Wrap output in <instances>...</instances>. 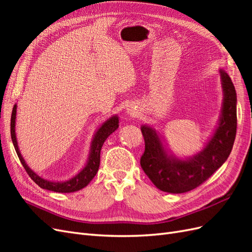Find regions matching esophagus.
I'll return each mask as SVG.
<instances>
[{
	"label": "esophagus",
	"instance_id": "esophagus-1",
	"mask_svg": "<svg viewBox=\"0 0 252 252\" xmlns=\"http://www.w3.org/2000/svg\"><path fill=\"white\" fill-rule=\"evenodd\" d=\"M126 113L129 114V116H132V117H135L136 113H138V111H136V109L133 107V106H129V107L127 108L126 110Z\"/></svg>",
	"mask_w": 252,
	"mask_h": 252
}]
</instances>
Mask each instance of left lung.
Here are the masks:
<instances>
[{
	"label": "left lung",
	"mask_w": 252,
	"mask_h": 252,
	"mask_svg": "<svg viewBox=\"0 0 252 252\" xmlns=\"http://www.w3.org/2000/svg\"><path fill=\"white\" fill-rule=\"evenodd\" d=\"M223 102L218 124L204 147L190 157H178L157 129L144 124L145 151L141 166L155 186L168 193L190 191L216 172L229 157L236 134V93L224 69L219 70Z\"/></svg>",
	"instance_id": "8db88e82"
}]
</instances>
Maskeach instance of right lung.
Returning <instances> with one entry per match:
<instances>
[{"label":"right lung","instance_id":"right-lung-1","mask_svg":"<svg viewBox=\"0 0 252 252\" xmlns=\"http://www.w3.org/2000/svg\"><path fill=\"white\" fill-rule=\"evenodd\" d=\"M17 108H18V105L14 104L12 113H11V122H10L11 140L23 167H24L29 177L32 178V180L41 188L47 189V190H50V191H55V192L70 193V192L79 191V190L86 187L91 182V180L94 178V175L98 170V167H100V155H101V149L104 142L107 140V138L111 133H113L119 128V117L117 114H114V116L104 121L95 130L93 136V140H91V143H90L87 161L85 165H84L83 168L69 180L52 181V180L44 179L41 177V175L34 172L27 165L24 158H23V156L21 155L18 140H17V134H16Z\"/></svg>","mask_w":252,"mask_h":252}]
</instances>
